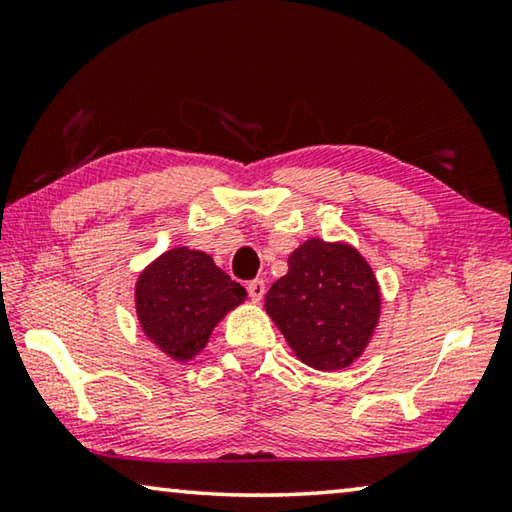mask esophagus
I'll return each instance as SVG.
<instances>
[{
	"mask_svg": "<svg viewBox=\"0 0 512 512\" xmlns=\"http://www.w3.org/2000/svg\"><path fill=\"white\" fill-rule=\"evenodd\" d=\"M248 296H250V300L253 302H259L264 298V293H266V284H264V280H259V277H255V280H250L248 282Z\"/></svg>",
	"mask_w": 512,
	"mask_h": 512,
	"instance_id": "1",
	"label": "esophagus"
}]
</instances>
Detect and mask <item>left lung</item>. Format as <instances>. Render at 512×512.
<instances>
[{"instance_id": "8db88e82", "label": "left lung", "mask_w": 512, "mask_h": 512, "mask_svg": "<svg viewBox=\"0 0 512 512\" xmlns=\"http://www.w3.org/2000/svg\"><path fill=\"white\" fill-rule=\"evenodd\" d=\"M379 289L357 250L309 239L289 257V273L266 293V311L300 361L345 368L366 348L379 318Z\"/></svg>"}]
</instances>
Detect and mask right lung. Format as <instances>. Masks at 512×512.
<instances>
[{"instance_id":"1","label":"right lung","mask_w":512,"mask_h":512,"mask_svg":"<svg viewBox=\"0 0 512 512\" xmlns=\"http://www.w3.org/2000/svg\"><path fill=\"white\" fill-rule=\"evenodd\" d=\"M246 289L212 257L173 248L137 280V314L146 336L176 361L192 359L225 311L244 302Z\"/></svg>"}]
</instances>
